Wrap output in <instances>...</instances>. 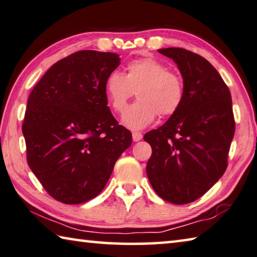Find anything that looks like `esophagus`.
Returning <instances> with one entry per match:
<instances>
[{
    "mask_svg": "<svg viewBox=\"0 0 257 257\" xmlns=\"http://www.w3.org/2000/svg\"><path fill=\"white\" fill-rule=\"evenodd\" d=\"M143 139V135L141 133H133V141L134 142H139Z\"/></svg>",
    "mask_w": 257,
    "mask_h": 257,
    "instance_id": "obj_1",
    "label": "esophagus"
}]
</instances>
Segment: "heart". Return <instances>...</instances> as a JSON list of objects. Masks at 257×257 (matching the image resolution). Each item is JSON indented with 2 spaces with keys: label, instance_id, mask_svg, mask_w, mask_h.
Masks as SVG:
<instances>
[{
  "label": "heart",
  "instance_id": "1",
  "mask_svg": "<svg viewBox=\"0 0 257 257\" xmlns=\"http://www.w3.org/2000/svg\"><path fill=\"white\" fill-rule=\"evenodd\" d=\"M104 91L115 112H122L136 91L138 100L124 110L121 118L122 124L133 130L146 128L158 113L164 116L176 113L184 100L182 77L153 57L129 62L125 74L111 72L105 78Z\"/></svg>",
  "mask_w": 257,
  "mask_h": 257
}]
</instances>
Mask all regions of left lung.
Segmentation results:
<instances>
[{
  "instance_id": "1",
  "label": "left lung",
  "mask_w": 257,
  "mask_h": 257,
  "mask_svg": "<svg viewBox=\"0 0 257 257\" xmlns=\"http://www.w3.org/2000/svg\"><path fill=\"white\" fill-rule=\"evenodd\" d=\"M158 53L177 65L184 100L176 113L144 136L153 153L146 172L165 201L185 204L207 192L225 173L235 120L229 88L206 58L183 48Z\"/></svg>"
}]
</instances>
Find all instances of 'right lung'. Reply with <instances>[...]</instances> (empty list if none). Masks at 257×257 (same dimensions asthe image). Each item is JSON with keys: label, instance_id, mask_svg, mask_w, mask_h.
Segmentation results:
<instances>
[{"label": "right lung", "instance_id": "1", "mask_svg": "<svg viewBox=\"0 0 257 257\" xmlns=\"http://www.w3.org/2000/svg\"><path fill=\"white\" fill-rule=\"evenodd\" d=\"M114 53L81 50L55 63L31 91L22 133L30 170L54 199L78 204L95 198L133 142L108 106L106 76Z\"/></svg>", "mask_w": 257, "mask_h": 257}]
</instances>
